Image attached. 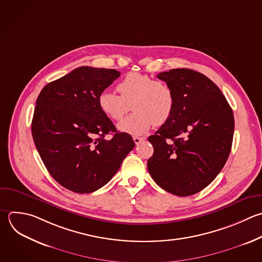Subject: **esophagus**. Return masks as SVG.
Listing matches in <instances>:
<instances>
[{
    "label": "esophagus",
    "instance_id": "1",
    "mask_svg": "<svg viewBox=\"0 0 262 262\" xmlns=\"http://www.w3.org/2000/svg\"><path fill=\"white\" fill-rule=\"evenodd\" d=\"M145 138H143V137H138V136H134L133 137V140H134V142H135V144L136 145H138L141 141H143Z\"/></svg>",
    "mask_w": 262,
    "mask_h": 262
}]
</instances>
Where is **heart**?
I'll return each instance as SVG.
<instances>
[{
	"label": "heart",
	"instance_id": "heart-1",
	"mask_svg": "<svg viewBox=\"0 0 262 262\" xmlns=\"http://www.w3.org/2000/svg\"><path fill=\"white\" fill-rule=\"evenodd\" d=\"M120 95L105 89L97 98L99 110L111 120L120 121L132 103L134 111L118 128L124 133L140 135L155 124H165L173 114L175 98L172 89L164 82L140 73H130L118 84Z\"/></svg>",
	"mask_w": 262,
	"mask_h": 262
}]
</instances>
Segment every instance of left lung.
I'll return each instance as SVG.
<instances>
[{
  "instance_id": "1",
  "label": "left lung",
  "mask_w": 262,
  "mask_h": 262,
  "mask_svg": "<svg viewBox=\"0 0 262 262\" xmlns=\"http://www.w3.org/2000/svg\"><path fill=\"white\" fill-rule=\"evenodd\" d=\"M175 98L170 119L148 141L147 169L156 183L179 196L194 194L219 174L230 152L234 120L220 89L206 76L174 69L157 76Z\"/></svg>"
}]
</instances>
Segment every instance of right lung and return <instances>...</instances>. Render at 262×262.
Returning <instances> with one entry per match:
<instances>
[{
	"label": "right lung",
	"instance_id": "1",
	"mask_svg": "<svg viewBox=\"0 0 262 262\" xmlns=\"http://www.w3.org/2000/svg\"><path fill=\"white\" fill-rule=\"evenodd\" d=\"M119 77L116 70L81 67L47 84L37 98L34 142L51 176L74 192L105 185L135 146L97 103L99 93ZM110 133L113 137L107 141Z\"/></svg>",
	"mask_w": 262,
	"mask_h": 262
}]
</instances>
